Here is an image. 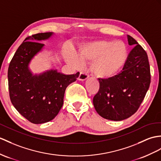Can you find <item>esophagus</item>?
I'll list each match as a JSON object with an SVG mask.
<instances>
[{
  "label": "esophagus",
  "instance_id": "1",
  "mask_svg": "<svg viewBox=\"0 0 161 161\" xmlns=\"http://www.w3.org/2000/svg\"><path fill=\"white\" fill-rule=\"evenodd\" d=\"M88 78V75L85 72H80L79 76H78V79L79 80H85L87 78Z\"/></svg>",
  "mask_w": 161,
  "mask_h": 161
}]
</instances>
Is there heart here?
<instances>
[{"label":"heart","mask_w":161,"mask_h":161,"mask_svg":"<svg viewBox=\"0 0 161 161\" xmlns=\"http://www.w3.org/2000/svg\"><path fill=\"white\" fill-rule=\"evenodd\" d=\"M128 54V48L122 41L98 40L82 44L77 56L69 55L67 61L75 67H79L82 61H92L90 71L93 75L109 78L121 71L126 64Z\"/></svg>","instance_id":"1"}]
</instances>
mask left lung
Instances as JSON below:
<instances>
[{"label": "left lung", "instance_id": "left-lung-1", "mask_svg": "<svg viewBox=\"0 0 161 161\" xmlns=\"http://www.w3.org/2000/svg\"><path fill=\"white\" fill-rule=\"evenodd\" d=\"M128 44L134 46L122 70L115 76L98 78L100 89L93 97L96 111L103 118L121 121L138 110L150 84L147 54L134 38L127 35Z\"/></svg>", "mask_w": 161, "mask_h": 161}]
</instances>
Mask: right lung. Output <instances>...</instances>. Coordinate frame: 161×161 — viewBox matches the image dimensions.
Returning <instances> with one entry per match:
<instances>
[{"instance_id":"1","label":"right lung","mask_w":161,"mask_h":161,"mask_svg":"<svg viewBox=\"0 0 161 161\" xmlns=\"http://www.w3.org/2000/svg\"><path fill=\"white\" fill-rule=\"evenodd\" d=\"M54 33H42L26 38L14 54L8 68V85L11 103L23 117L35 124L55 117L64 104L65 91L76 81L79 72L65 75L57 69L33 74L29 64L41 52ZM34 42H33L32 41Z\"/></svg>"}]
</instances>
